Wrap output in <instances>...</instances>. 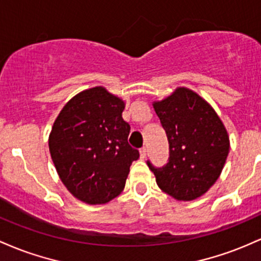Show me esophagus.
<instances>
[{"label": "esophagus", "instance_id": "1", "mask_svg": "<svg viewBox=\"0 0 261 261\" xmlns=\"http://www.w3.org/2000/svg\"><path fill=\"white\" fill-rule=\"evenodd\" d=\"M139 153H140V159H145V156H146V148H144V146H143V148L139 150Z\"/></svg>", "mask_w": 261, "mask_h": 261}]
</instances>
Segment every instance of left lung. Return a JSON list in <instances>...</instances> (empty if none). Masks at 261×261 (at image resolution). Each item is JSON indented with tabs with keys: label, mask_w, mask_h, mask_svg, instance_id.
I'll list each match as a JSON object with an SVG mask.
<instances>
[{
	"label": "left lung",
	"mask_w": 261,
	"mask_h": 261,
	"mask_svg": "<svg viewBox=\"0 0 261 261\" xmlns=\"http://www.w3.org/2000/svg\"><path fill=\"white\" fill-rule=\"evenodd\" d=\"M153 107L169 140V163L148 166L162 191L177 201H192L217 181L229 153V137L212 106L198 93L177 87Z\"/></svg>",
	"instance_id": "left-lung-1"
}]
</instances>
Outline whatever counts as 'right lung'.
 Here are the masks:
<instances>
[{
	"label": "right lung",
	"mask_w": 261,
	"mask_h": 261,
	"mask_svg": "<svg viewBox=\"0 0 261 261\" xmlns=\"http://www.w3.org/2000/svg\"><path fill=\"white\" fill-rule=\"evenodd\" d=\"M122 98L96 86L75 95L49 134V151L61 182L77 200L103 204L125 186L139 151L128 144L130 125Z\"/></svg>",
	"instance_id": "right-lung-1"
}]
</instances>
